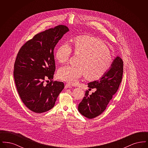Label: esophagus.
I'll list each match as a JSON object with an SVG mask.
<instances>
[{
	"instance_id": "1",
	"label": "esophagus",
	"mask_w": 148,
	"mask_h": 148,
	"mask_svg": "<svg viewBox=\"0 0 148 148\" xmlns=\"http://www.w3.org/2000/svg\"><path fill=\"white\" fill-rule=\"evenodd\" d=\"M71 88V85L69 84H66L65 85V89H67V88Z\"/></svg>"
}]
</instances>
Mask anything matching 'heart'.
<instances>
[{"mask_svg":"<svg viewBox=\"0 0 148 148\" xmlns=\"http://www.w3.org/2000/svg\"><path fill=\"white\" fill-rule=\"evenodd\" d=\"M73 48L75 54L81 57L77 66L67 65L60 68L57 75L60 79L70 84L77 82L85 75L89 80H97L110 70L113 59L110 50L101 40L90 36H82L74 39ZM72 54V48L68 42H63L57 48L55 57L60 63L67 62Z\"/></svg>","mask_w":148,"mask_h":148,"instance_id":"heart-1","label":"heart"}]
</instances>
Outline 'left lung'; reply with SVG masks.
Returning <instances> with one entry per match:
<instances>
[{
	"mask_svg": "<svg viewBox=\"0 0 148 148\" xmlns=\"http://www.w3.org/2000/svg\"><path fill=\"white\" fill-rule=\"evenodd\" d=\"M123 74V61L117 56L112 67L102 77L89 83L88 87L95 92L89 94L87 90L85 97L78 106V110L85 117L91 119L103 113L113 96L116 92Z\"/></svg>",
	"mask_w": 148,
	"mask_h": 148,
	"instance_id": "obj_1",
	"label": "left lung"
}]
</instances>
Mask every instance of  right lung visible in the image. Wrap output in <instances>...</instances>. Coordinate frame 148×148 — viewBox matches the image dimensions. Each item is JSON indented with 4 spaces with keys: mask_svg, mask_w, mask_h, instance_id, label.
<instances>
[{
    "mask_svg": "<svg viewBox=\"0 0 148 148\" xmlns=\"http://www.w3.org/2000/svg\"><path fill=\"white\" fill-rule=\"evenodd\" d=\"M68 28L59 25L34 35L19 50L14 65V81L19 95L35 113L52 109L64 84L53 80L56 71L54 49ZM45 78L51 80L45 84Z\"/></svg>",
    "mask_w": 148,
    "mask_h": 148,
    "instance_id": "add662e5",
    "label": "right lung"
}]
</instances>
